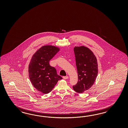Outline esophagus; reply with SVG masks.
I'll use <instances>...</instances> for the list:
<instances>
[{
  "instance_id": "esophagus-1",
  "label": "esophagus",
  "mask_w": 128,
  "mask_h": 128,
  "mask_svg": "<svg viewBox=\"0 0 128 128\" xmlns=\"http://www.w3.org/2000/svg\"><path fill=\"white\" fill-rule=\"evenodd\" d=\"M63 78L64 79H67L68 78V76H63Z\"/></svg>"
}]
</instances>
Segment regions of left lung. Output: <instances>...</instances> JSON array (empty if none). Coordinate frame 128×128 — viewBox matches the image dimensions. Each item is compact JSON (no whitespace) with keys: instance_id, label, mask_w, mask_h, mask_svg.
<instances>
[{"instance_id":"obj_1","label":"left lung","mask_w":128,"mask_h":128,"mask_svg":"<svg viewBox=\"0 0 128 128\" xmlns=\"http://www.w3.org/2000/svg\"><path fill=\"white\" fill-rule=\"evenodd\" d=\"M78 73L77 84L73 88L78 93H83L92 87L98 73L97 60L93 52L87 47L75 46L74 48Z\"/></svg>"}]
</instances>
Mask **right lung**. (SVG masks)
<instances>
[{"label":"right lung","instance_id":"obj_1","mask_svg":"<svg viewBox=\"0 0 128 128\" xmlns=\"http://www.w3.org/2000/svg\"><path fill=\"white\" fill-rule=\"evenodd\" d=\"M60 49L51 45L40 48L33 55L28 65V76L33 86L44 94L49 93L62 78L51 66L49 61Z\"/></svg>","mask_w":128,"mask_h":128}]
</instances>
